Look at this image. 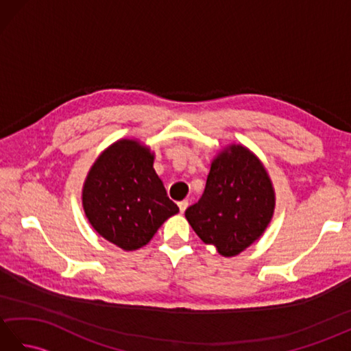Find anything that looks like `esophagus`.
I'll return each instance as SVG.
<instances>
[{
    "instance_id": "34e87169",
    "label": "esophagus",
    "mask_w": 351,
    "mask_h": 351,
    "mask_svg": "<svg viewBox=\"0 0 351 351\" xmlns=\"http://www.w3.org/2000/svg\"><path fill=\"white\" fill-rule=\"evenodd\" d=\"M178 206H180V211L184 214V211L187 210L189 206V200H181V202H178Z\"/></svg>"
}]
</instances>
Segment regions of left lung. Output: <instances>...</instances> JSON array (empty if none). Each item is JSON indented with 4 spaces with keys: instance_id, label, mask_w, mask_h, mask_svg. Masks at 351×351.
Returning a JSON list of instances; mask_svg holds the SVG:
<instances>
[{
    "instance_id": "1",
    "label": "left lung",
    "mask_w": 351,
    "mask_h": 351,
    "mask_svg": "<svg viewBox=\"0 0 351 351\" xmlns=\"http://www.w3.org/2000/svg\"><path fill=\"white\" fill-rule=\"evenodd\" d=\"M274 205L263 162L243 145H229L213 160L204 195L187 208L185 217L200 240L229 258L264 234Z\"/></svg>"
}]
</instances>
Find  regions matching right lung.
<instances>
[{
    "label": "right lung",
    "instance_id": "1",
    "mask_svg": "<svg viewBox=\"0 0 351 351\" xmlns=\"http://www.w3.org/2000/svg\"><path fill=\"white\" fill-rule=\"evenodd\" d=\"M88 223L107 241L137 250L180 208L171 202L154 169V154L138 140L108 146L88 170L83 187Z\"/></svg>",
    "mask_w": 351,
    "mask_h": 351
}]
</instances>
